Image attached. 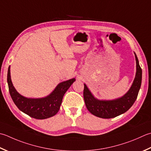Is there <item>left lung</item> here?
Segmentation results:
<instances>
[{
	"instance_id": "1",
	"label": "left lung",
	"mask_w": 151,
	"mask_h": 151,
	"mask_svg": "<svg viewBox=\"0 0 151 151\" xmlns=\"http://www.w3.org/2000/svg\"><path fill=\"white\" fill-rule=\"evenodd\" d=\"M136 61V73L130 88L123 96L112 100L98 99L91 92L86 84L84 99L88 110L95 116L102 119H112L119 116L129 110L137 99L142 80V70L134 52Z\"/></svg>"
}]
</instances>
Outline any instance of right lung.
Segmentation results:
<instances>
[{"label": "right lung", "mask_w": 151, "mask_h": 151, "mask_svg": "<svg viewBox=\"0 0 151 151\" xmlns=\"http://www.w3.org/2000/svg\"><path fill=\"white\" fill-rule=\"evenodd\" d=\"M76 81L75 78L58 84L49 95L41 98H29L17 92L11 80L10 66L8 70L7 81L9 91L17 108L36 119H46L54 116L60 109L64 94Z\"/></svg>", "instance_id": "obj_1"}]
</instances>
